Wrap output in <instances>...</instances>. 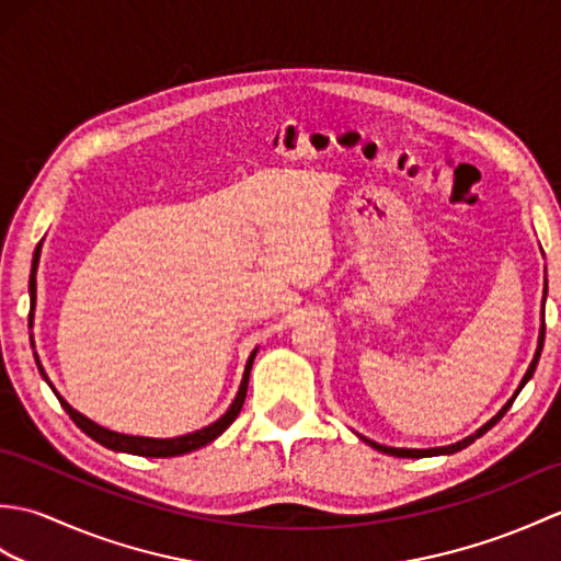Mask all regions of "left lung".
<instances>
[{
    "label": "left lung",
    "instance_id": "obj_1",
    "mask_svg": "<svg viewBox=\"0 0 561 561\" xmlns=\"http://www.w3.org/2000/svg\"><path fill=\"white\" fill-rule=\"evenodd\" d=\"M545 299H547V279H545V291H542V323H540V335H538V350H535V356H533V362H530V366H528V371H526V376L520 378V383H518V388H516V392L514 396H511L508 400H506V404L502 410H499L490 422L486 424H482L478 432L474 434H470V436H465L462 440H456V444H450V446H438V448H392V446H383V444H376V440H371V438H366V436H362L368 446L371 448H376V450H380V453H388V456H396V458H432V456H450V453H458V450H462V448H468L470 444H474V440H478L480 436H484L486 432H490V428L502 420V416L508 412V408L511 404H514V400L518 398V392L526 388V383L528 380L533 378V374H535V368H538V362H540V354H542V344H545Z\"/></svg>",
    "mask_w": 561,
    "mask_h": 561
}]
</instances>
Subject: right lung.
Returning a JSON list of instances; mask_svg holds the SVG:
<instances>
[{
	"label": "right lung",
	"mask_w": 561,
	"mask_h": 561,
	"mask_svg": "<svg viewBox=\"0 0 561 561\" xmlns=\"http://www.w3.org/2000/svg\"><path fill=\"white\" fill-rule=\"evenodd\" d=\"M41 245L35 248L33 253V267H31V279H28V294H31V313H28V328H33V311H35V272H38V260H41ZM33 337V335H31ZM33 344V340H31ZM35 350V344H33ZM257 354V347L250 352L248 362H245V371H243V378H241V386H238V392L233 402L229 404V410H226L217 422H211L209 426H202L197 428V432L193 434H183V436H173V438H151V436H129V434H117V432H111V428H105L101 424H96L93 420H89V416H83L81 412H77L71 404L59 396V392L55 390V386L50 383V378H47L45 368L38 359V354L33 352L35 356V364H38V371L41 376L45 378V383L53 388V392L57 396L59 404H62L65 412L75 420V424L81 428L83 434H89L93 440H99L101 446L111 448V450H121V453H133V456H145V458H173V456H183V453H190V450H197L202 446L211 444L214 438L221 436L226 428L231 426V422L238 416V412H241L243 402H245V392H248V378H250V368H253V359Z\"/></svg>",
	"instance_id": "obj_1"
}]
</instances>
